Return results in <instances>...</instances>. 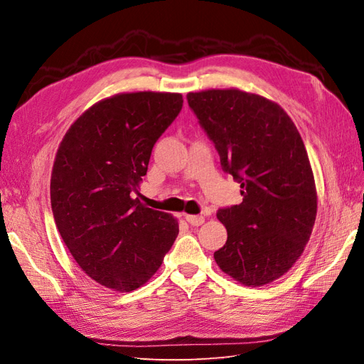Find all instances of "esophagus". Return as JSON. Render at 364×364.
Segmentation results:
<instances>
[{
    "label": "esophagus",
    "mask_w": 364,
    "mask_h": 364,
    "mask_svg": "<svg viewBox=\"0 0 364 364\" xmlns=\"http://www.w3.org/2000/svg\"><path fill=\"white\" fill-rule=\"evenodd\" d=\"M185 220L193 226H200L205 223V217L203 215H191V214H186Z\"/></svg>",
    "instance_id": "obj_1"
}]
</instances>
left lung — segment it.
I'll list each match as a JSON object with an SVG mask.
<instances>
[{"label": "left lung", "mask_w": 364, "mask_h": 364, "mask_svg": "<svg viewBox=\"0 0 364 364\" xmlns=\"http://www.w3.org/2000/svg\"><path fill=\"white\" fill-rule=\"evenodd\" d=\"M186 98L243 196L217 213L228 241L214 259L237 282L262 287L294 266L313 232L317 191L304 141L289 114L262 95L228 87Z\"/></svg>", "instance_id": "8db88e82"}]
</instances>
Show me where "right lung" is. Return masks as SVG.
<instances>
[{
	"label": "right lung",
	"instance_id": "right-lung-1",
	"mask_svg": "<svg viewBox=\"0 0 364 364\" xmlns=\"http://www.w3.org/2000/svg\"><path fill=\"white\" fill-rule=\"evenodd\" d=\"M183 105L179 92H121L77 118L54 158V222L80 269L115 291H134L158 272L178 218L139 202L151 149Z\"/></svg>",
	"mask_w": 364,
	"mask_h": 364
}]
</instances>
